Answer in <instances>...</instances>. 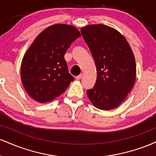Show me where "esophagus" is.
I'll return each mask as SVG.
<instances>
[{
  "label": "esophagus",
  "instance_id": "esophagus-1",
  "mask_svg": "<svg viewBox=\"0 0 156 156\" xmlns=\"http://www.w3.org/2000/svg\"><path fill=\"white\" fill-rule=\"evenodd\" d=\"M82 76H83V75L82 74H80V75H78V76H77L76 77V80H80L82 78Z\"/></svg>",
  "mask_w": 156,
  "mask_h": 156
}]
</instances>
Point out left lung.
I'll return each mask as SVG.
<instances>
[{
    "label": "left lung",
    "mask_w": 156,
    "mask_h": 156,
    "mask_svg": "<svg viewBox=\"0 0 156 156\" xmlns=\"http://www.w3.org/2000/svg\"><path fill=\"white\" fill-rule=\"evenodd\" d=\"M97 67L96 83L87 96L96 108L112 110L124 101L136 80V61L130 44L114 28L103 24L81 28Z\"/></svg>",
    "instance_id": "1"
}]
</instances>
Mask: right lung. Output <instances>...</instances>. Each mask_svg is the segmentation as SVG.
<instances>
[{
    "label": "right lung",
    "mask_w": 156,
    "mask_h": 156,
    "mask_svg": "<svg viewBox=\"0 0 156 156\" xmlns=\"http://www.w3.org/2000/svg\"><path fill=\"white\" fill-rule=\"evenodd\" d=\"M80 37L74 26L55 24L41 32L26 51L21 64V80L36 101H53L74 80L68 72L64 54Z\"/></svg>",
    "instance_id": "add662e5"
}]
</instances>
